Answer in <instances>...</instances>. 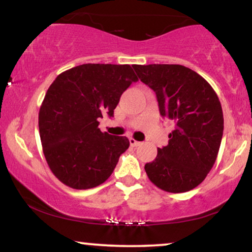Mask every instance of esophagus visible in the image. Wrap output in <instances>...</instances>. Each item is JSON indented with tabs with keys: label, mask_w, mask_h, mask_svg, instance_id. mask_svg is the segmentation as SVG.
<instances>
[{
	"label": "esophagus",
	"mask_w": 252,
	"mask_h": 252,
	"mask_svg": "<svg viewBox=\"0 0 252 252\" xmlns=\"http://www.w3.org/2000/svg\"><path fill=\"white\" fill-rule=\"evenodd\" d=\"M140 143H141V142L136 141L135 139H133V138H129V145L132 146V147H136V146H139Z\"/></svg>",
	"instance_id": "obj_1"
}]
</instances>
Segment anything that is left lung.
<instances>
[{"label": "left lung", "instance_id": "obj_1", "mask_svg": "<svg viewBox=\"0 0 252 252\" xmlns=\"http://www.w3.org/2000/svg\"><path fill=\"white\" fill-rule=\"evenodd\" d=\"M141 82L154 90L162 118L175 129L145 170L150 182L171 193L190 191L213 168L223 134V113L210 83L181 64H134Z\"/></svg>", "mask_w": 252, "mask_h": 252}]
</instances>
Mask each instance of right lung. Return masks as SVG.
<instances>
[{"instance_id": "right-lung-1", "label": "right lung", "mask_w": 252, "mask_h": 252, "mask_svg": "<svg viewBox=\"0 0 252 252\" xmlns=\"http://www.w3.org/2000/svg\"><path fill=\"white\" fill-rule=\"evenodd\" d=\"M136 81L129 64L86 63L61 73L48 88L39 133L47 164L64 185L87 190L112 174L129 141L103 133L98 120L113 117L120 96Z\"/></svg>"}]
</instances>
